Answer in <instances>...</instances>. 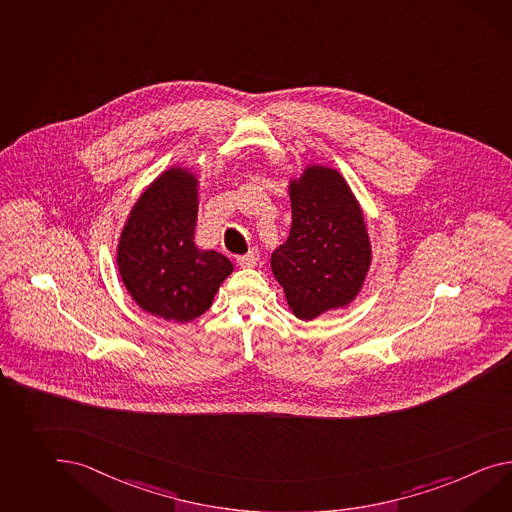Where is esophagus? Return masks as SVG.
I'll return each mask as SVG.
<instances>
[{
    "label": "esophagus",
    "mask_w": 512,
    "mask_h": 512,
    "mask_svg": "<svg viewBox=\"0 0 512 512\" xmlns=\"http://www.w3.org/2000/svg\"><path fill=\"white\" fill-rule=\"evenodd\" d=\"M258 262H260V250L258 249H250L249 254L237 258V263L241 267H254V265H258Z\"/></svg>",
    "instance_id": "1"
}]
</instances>
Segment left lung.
Returning <instances> with one entry per match:
<instances>
[{
    "mask_svg": "<svg viewBox=\"0 0 512 512\" xmlns=\"http://www.w3.org/2000/svg\"><path fill=\"white\" fill-rule=\"evenodd\" d=\"M291 230L271 256L289 310L310 321L358 297L371 265L364 213L340 172L308 165L289 182Z\"/></svg>",
    "mask_w": 512,
    "mask_h": 512,
    "instance_id": "1",
    "label": "left lung"
}]
</instances>
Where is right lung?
<instances>
[{
    "mask_svg": "<svg viewBox=\"0 0 512 512\" xmlns=\"http://www.w3.org/2000/svg\"><path fill=\"white\" fill-rule=\"evenodd\" d=\"M197 213V176L184 167L161 172L133 204L118 239V273L148 314L189 323L234 271L226 256L195 245Z\"/></svg>",
    "mask_w": 512,
    "mask_h": 512,
    "instance_id": "1",
    "label": "right lung"
}]
</instances>
